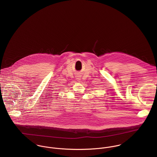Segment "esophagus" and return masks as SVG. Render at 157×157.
I'll return each instance as SVG.
<instances>
[{"mask_svg":"<svg viewBox=\"0 0 157 157\" xmlns=\"http://www.w3.org/2000/svg\"><path fill=\"white\" fill-rule=\"evenodd\" d=\"M77 79H78V80H80V79H78V78H77ZM78 81H79V80H78Z\"/></svg>","mask_w":157,"mask_h":157,"instance_id":"34e87169","label":"esophagus"}]
</instances>
